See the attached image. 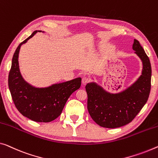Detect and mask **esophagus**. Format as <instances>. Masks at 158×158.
Segmentation results:
<instances>
[{
  "instance_id": "1",
  "label": "esophagus",
  "mask_w": 158,
  "mask_h": 158,
  "mask_svg": "<svg viewBox=\"0 0 158 158\" xmlns=\"http://www.w3.org/2000/svg\"><path fill=\"white\" fill-rule=\"evenodd\" d=\"M89 82V77H83V78L82 79V85H86L87 82Z\"/></svg>"
}]
</instances>
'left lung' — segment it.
Segmentation results:
<instances>
[{"label": "left lung", "mask_w": 158, "mask_h": 158, "mask_svg": "<svg viewBox=\"0 0 158 158\" xmlns=\"http://www.w3.org/2000/svg\"><path fill=\"white\" fill-rule=\"evenodd\" d=\"M133 50L141 60L143 69L141 75L130 86L119 93H111L95 82L86 85L87 110L100 127L114 128L128 124L147 102L151 87V65L136 40L133 42Z\"/></svg>", "instance_id": "8db88e82"}]
</instances>
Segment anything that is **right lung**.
Segmentation results:
<instances>
[{"instance_id":"obj_1","label":"right lung","mask_w":158,"mask_h":158,"mask_svg":"<svg viewBox=\"0 0 158 158\" xmlns=\"http://www.w3.org/2000/svg\"><path fill=\"white\" fill-rule=\"evenodd\" d=\"M37 31H34L16 48L9 73L8 87L15 105L24 116L37 122H50L59 117L71 94L80 88L81 77L45 87L31 85L23 78L18 61L20 47Z\"/></svg>"}]
</instances>
